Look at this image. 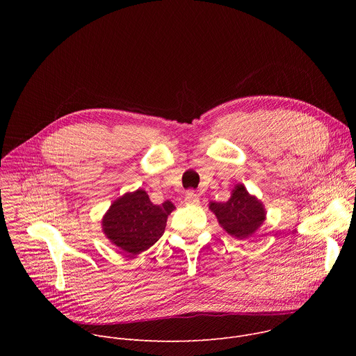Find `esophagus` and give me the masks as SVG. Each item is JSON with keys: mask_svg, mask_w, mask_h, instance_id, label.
Wrapping results in <instances>:
<instances>
[{"mask_svg": "<svg viewBox=\"0 0 356 356\" xmlns=\"http://www.w3.org/2000/svg\"><path fill=\"white\" fill-rule=\"evenodd\" d=\"M184 202H186V204H188V206H195V204H198V202H200V197L193 190L187 191L186 197H184Z\"/></svg>", "mask_w": 356, "mask_h": 356, "instance_id": "obj_1", "label": "esophagus"}]
</instances>
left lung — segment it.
<instances>
[{
  "label": "left lung",
  "mask_w": 356,
  "mask_h": 356,
  "mask_svg": "<svg viewBox=\"0 0 356 356\" xmlns=\"http://www.w3.org/2000/svg\"><path fill=\"white\" fill-rule=\"evenodd\" d=\"M209 209L218 220L221 228L236 239H246L255 234L266 220L264 202L250 194L242 183H238L228 201H210Z\"/></svg>",
  "instance_id": "obj_1"
}]
</instances>
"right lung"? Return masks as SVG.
Instances as JSON below:
<instances>
[{"instance_id":"add662e5","label":"right lung","mask_w":356,"mask_h":356,"mask_svg":"<svg viewBox=\"0 0 356 356\" xmlns=\"http://www.w3.org/2000/svg\"><path fill=\"white\" fill-rule=\"evenodd\" d=\"M175 204L166 200L161 206L150 201L142 188L118 197L101 220L106 238L128 257L149 249L163 235Z\"/></svg>"}]
</instances>
